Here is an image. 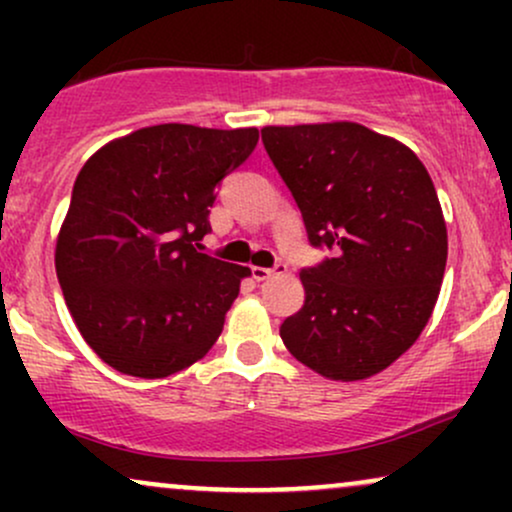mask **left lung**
<instances>
[{"mask_svg": "<svg viewBox=\"0 0 512 512\" xmlns=\"http://www.w3.org/2000/svg\"><path fill=\"white\" fill-rule=\"evenodd\" d=\"M257 139L255 127L154 125L105 144L76 175L57 279L81 337L110 368L168 378L219 339L250 274L207 248L209 207Z\"/></svg>", "mask_w": 512, "mask_h": 512, "instance_id": "obj_1", "label": "left lung"}]
</instances>
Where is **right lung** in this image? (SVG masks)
<instances>
[{
    "instance_id": "1",
    "label": "right lung",
    "mask_w": 512,
    "mask_h": 512,
    "mask_svg": "<svg viewBox=\"0 0 512 512\" xmlns=\"http://www.w3.org/2000/svg\"><path fill=\"white\" fill-rule=\"evenodd\" d=\"M262 144L301 209L310 245L303 308L281 339L322 378L354 383L424 332L443 284L448 228L411 149L356 122L264 127Z\"/></svg>"
}]
</instances>
